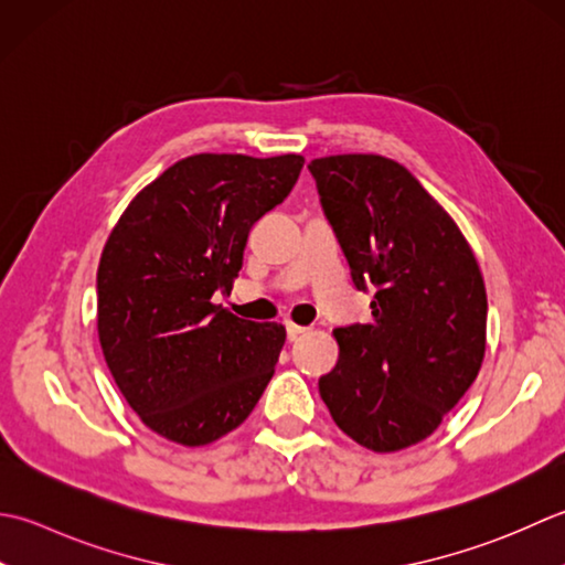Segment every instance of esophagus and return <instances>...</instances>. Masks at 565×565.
Listing matches in <instances>:
<instances>
[{
  "label": "esophagus",
  "instance_id": "esophagus-1",
  "mask_svg": "<svg viewBox=\"0 0 565 565\" xmlns=\"http://www.w3.org/2000/svg\"><path fill=\"white\" fill-rule=\"evenodd\" d=\"M285 329H287V337H290V339H297L299 333L307 331V327H299V324H295V321H285Z\"/></svg>",
  "mask_w": 565,
  "mask_h": 565
}]
</instances>
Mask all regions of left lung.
Wrapping results in <instances>:
<instances>
[{
  "instance_id": "8db88e82",
  "label": "left lung",
  "mask_w": 565,
  "mask_h": 565,
  "mask_svg": "<svg viewBox=\"0 0 565 565\" xmlns=\"http://www.w3.org/2000/svg\"><path fill=\"white\" fill-rule=\"evenodd\" d=\"M324 210L353 285L373 292L365 324L333 329L339 361L319 377L337 427L375 454L427 439L473 385L488 295L466 236L395 160L315 158Z\"/></svg>"
}]
</instances>
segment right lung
Returning <instances> with one entry per match:
<instances>
[{
  "label": "right lung",
  "mask_w": 565,
  "mask_h": 565,
  "mask_svg": "<svg viewBox=\"0 0 565 565\" xmlns=\"http://www.w3.org/2000/svg\"><path fill=\"white\" fill-rule=\"evenodd\" d=\"M297 153H200L136 194L102 250L97 331L105 361L148 429L182 446L234 431L270 383L282 324L241 319L232 292L253 224L299 178Z\"/></svg>",
  "instance_id": "add662e5"
}]
</instances>
